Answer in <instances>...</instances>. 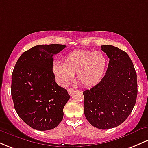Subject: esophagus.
<instances>
[{"label": "esophagus", "instance_id": "1", "mask_svg": "<svg viewBox=\"0 0 148 148\" xmlns=\"http://www.w3.org/2000/svg\"><path fill=\"white\" fill-rule=\"evenodd\" d=\"M67 92H68L69 95H72L73 92H74V90L72 89V88H68L67 89Z\"/></svg>", "mask_w": 148, "mask_h": 148}]
</instances>
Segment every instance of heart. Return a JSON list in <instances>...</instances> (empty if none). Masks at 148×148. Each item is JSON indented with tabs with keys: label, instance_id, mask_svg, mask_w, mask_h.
Masks as SVG:
<instances>
[{
	"label": "heart",
	"instance_id": "heart-1",
	"mask_svg": "<svg viewBox=\"0 0 148 148\" xmlns=\"http://www.w3.org/2000/svg\"><path fill=\"white\" fill-rule=\"evenodd\" d=\"M107 66V59L101 52L88 50L75 51L64 58V63L53 62L52 72L60 86H67L76 74V80L84 87L90 88L102 79Z\"/></svg>",
	"mask_w": 148,
	"mask_h": 148
}]
</instances>
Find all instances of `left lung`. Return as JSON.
<instances>
[{
    "label": "left lung",
    "mask_w": 148,
    "mask_h": 148,
    "mask_svg": "<svg viewBox=\"0 0 148 148\" xmlns=\"http://www.w3.org/2000/svg\"><path fill=\"white\" fill-rule=\"evenodd\" d=\"M109 58L105 76L94 87L83 92L84 114L96 128L118 127L132 113L136 101L137 75L128 54L112 45H102Z\"/></svg>",
    "instance_id": "obj_1"
}]
</instances>
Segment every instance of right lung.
I'll use <instances>...</instances> for the list:
<instances>
[{
	"instance_id": "obj_1",
	"label": "right lung",
	"mask_w": 148,
	"mask_h": 148,
	"mask_svg": "<svg viewBox=\"0 0 148 148\" xmlns=\"http://www.w3.org/2000/svg\"><path fill=\"white\" fill-rule=\"evenodd\" d=\"M65 45H37L23 52L12 74L11 93L15 111L28 126L50 130L63 118V108L70 96L55 81L53 55Z\"/></svg>"
}]
</instances>
